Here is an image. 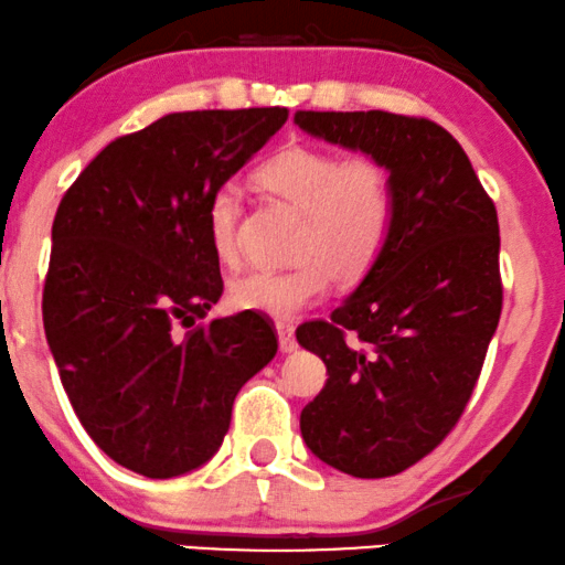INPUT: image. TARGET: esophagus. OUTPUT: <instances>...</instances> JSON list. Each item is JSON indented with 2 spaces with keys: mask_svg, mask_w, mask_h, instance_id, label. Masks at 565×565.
Returning <instances> with one entry per match:
<instances>
[{
  "mask_svg": "<svg viewBox=\"0 0 565 565\" xmlns=\"http://www.w3.org/2000/svg\"><path fill=\"white\" fill-rule=\"evenodd\" d=\"M276 333H278V347L281 352H295L297 349V339H295V326L291 323H276Z\"/></svg>",
  "mask_w": 565,
  "mask_h": 565,
  "instance_id": "esophagus-1",
  "label": "esophagus"
}]
</instances>
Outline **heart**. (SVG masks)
Instances as JSON below:
<instances>
[{
    "instance_id": "1",
    "label": "heart",
    "mask_w": 565,
    "mask_h": 565,
    "mask_svg": "<svg viewBox=\"0 0 565 565\" xmlns=\"http://www.w3.org/2000/svg\"><path fill=\"white\" fill-rule=\"evenodd\" d=\"M260 190L299 211L291 260L284 270H249L230 284L237 310L291 320L326 297L331 278L362 281L377 266L394 230L396 192L391 171L370 156H339L312 146H289L255 174ZM239 195L221 188L205 213L211 249L226 266L239 258Z\"/></svg>"
}]
</instances>
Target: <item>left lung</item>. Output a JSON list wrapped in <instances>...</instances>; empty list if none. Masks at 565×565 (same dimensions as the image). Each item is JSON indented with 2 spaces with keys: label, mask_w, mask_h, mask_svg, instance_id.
<instances>
[{
  "label": "left lung",
  "mask_w": 565,
  "mask_h": 565,
  "mask_svg": "<svg viewBox=\"0 0 565 565\" xmlns=\"http://www.w3.org/2000/svg\"><path fill=\"white\" fill-rule=\"evenodd\" d=\"M299 130L391 171L394 230L377 266L297 341L326 362L299 414L312 454L377 480L425 459L454 430L501 320L498 213L456 138L425 117L297 111Z\"/></svg>",
  "instance_id": "left-lung-1"
}]
</instances>
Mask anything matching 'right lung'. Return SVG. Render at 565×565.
I'll return each instance as SVG.
<instances>
[{
    "mask_svg": "<svg viewBox=\"0 0 565 565\" xmlns=\"http://www.w3.org/2000/svg\"><path fill=\"white\" fill-rule=\"evenodd\" d=\"M287 117L281 106L167 114L111 140L56 209L49 349L85 433L142 477L209 461L239 388L274 360L263 318L198 320L224 291L205 234L213 192Z\"/></svg>",
    "mask_w": 565,
    "mask_h": 565,
    "instance_id": "1",
    "label": "right lung"
}]
</instances>
